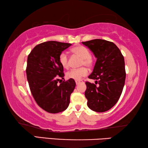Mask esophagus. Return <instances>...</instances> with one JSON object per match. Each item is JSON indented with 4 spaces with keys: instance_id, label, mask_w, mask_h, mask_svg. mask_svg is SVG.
<instances>
[{
    "instance_id": "esophagus-1",
    "label": "esophagus",
    "mask_w": 148,
    "mask_h": 148,
    "mask_svg": "<svg viewBox=\"0 0 148 148\" xmlns=\"http://www.w3.org/2000/svg\"><path fill=\"white\" fill-rule=\"evenodd\" d=\"M82 82L81 80H76V85H78L79 84H80Z\"/></svg>"
}]
</instances>
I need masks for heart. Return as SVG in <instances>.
Instances as JSON below:
<instances>
[{
  "mask_svg": "<svg viewBox=\"0 0 148 148\" xmlns=\"http://www.w3.org/2000/svg\"><path fill=\"white\" fill-rule=\"evenodd\" d=\"M71 52L75 56L81 58L80 61V66H86L87 67H91L93 64V59L90 56L89 50L86 46L78 45L71 49ZM59 61L62 68L65 69H69V57L65 52H62L59 55ZM88 73L87 69L85 66L77 69H72L67 72L66 76L67 78L72 79L74 80H80L84 76H86Z\"/></svg>",
  "mask_w": 148,
  "mask_h": 148,
  "instance_id": "1",
  "label": "heart"
}]
</instances>
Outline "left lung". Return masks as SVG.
I'll return each mask as SVG.
<instances>
[{"label":"left lung","instance_id":"obj_1","mask_svg":"<svg viewBox=\"0 0 148 148\" xmlns=\"http://www.w3.org/2000/svg\"><path fill=\"white\" fill-rule=\"evenodd\" d=\"M82 44L97 58L93 71L88 77L96 79L95 84L99 85L86 82L87 106L97 112L108 111L117 103L123 89L126 77L124 57L112 42L95 39Z\"/></svg>","mask_w":148,"mask_h":148}]
</instances>
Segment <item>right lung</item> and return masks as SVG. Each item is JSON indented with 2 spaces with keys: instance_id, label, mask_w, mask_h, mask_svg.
Masks as SVG:
<instances>
[{
  "instance_id": "obj_1",
  "label": "right lung",
  "mask_w": 148,
  "mask_h": 148,
  "mask_svg": "<svg viewBox=\"0 0 148 148\" xmlns=\"http://www.w3.org/2000/svg\"><path fill=\"white\" fill-rule=\"evenodd\" d=\"M71 44L57 41L41 43L32 49L27 58V77L30 90L38 106L49 113L57 114L68 108L76 86L74 79H63L59 55Z\"/></svg>"
}]
</instances>
